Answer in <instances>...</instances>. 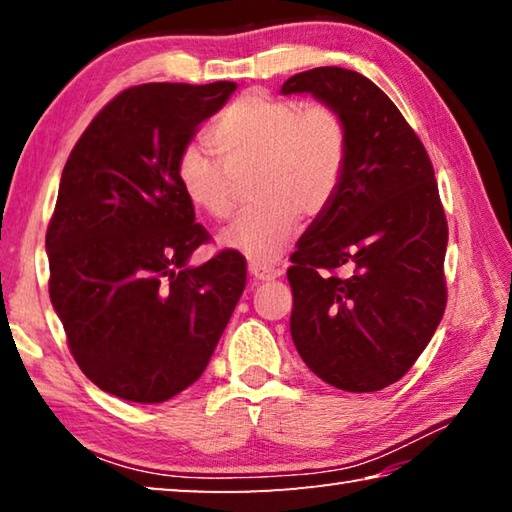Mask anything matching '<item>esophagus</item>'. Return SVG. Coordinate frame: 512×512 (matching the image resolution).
Listing matches in <instances>:
<instances>
[{"mask_svg": "<svg viewBox=\"0 0 512 512\" xmlns=\"http://www.w3.org/2000/svg\"><path fill=\"white\" fill-rule=\"evenodd\" d=\"M248 271H250V275L255 277L257 282H268V280H275V277L282 275V268L280 266L259 264V262H250L248 264Z\"/></svg>", "mask_w": 512, "mask_h": 512, "instance_id": "obj_1", "label": "esophagus"}]
</instances>
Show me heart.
<instances>
[{
	"instance_id": "obj_1",
	"label": "heart",
	"mask_w": 512,
	"mask_h": 512,
	"mask_svg": "<svg viewBox=\"0 0 512 512\" xmlns=\"http://www.w3.org/2000/svg\"><path fill=\"white\" fill-rule=\"evenodd\" d=\"M216 160L198 146L178 155L176 178L189 205L214 221L228 219L237 183L255 201L228 225L219 244L271 264L291 239L300 214L318 216L339 189L350 153L348 121L329 103L241 94L207 131Z\"/></svg>"
}]
</instances>
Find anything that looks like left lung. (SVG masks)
I'll use <instances>...</instances> for the list:
<instances>
[{"label": "left lung", "instance_id": "1", "mask_svg": "<svg viewBox=\"0 0 512 512\" xmlns=\"http://www.w3.org/2000/svg\"><path fill=\"white\" fill-rule=\"evenodd\" d=\"M348 121L339 189L298 241L287 271L291 336L309 370L348 393L395 384L445 314L447 219L424 144L375 83L316 67L282 85Z\"/></svg>", "mask_w": 512, "mask_h": 512}]
</instances>
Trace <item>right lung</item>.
Here are the masks:
<instances>
[{"label":"right lung","instance_id":"add662e5","mask_svg":"<svg viewBox=\"0 0 512 512\" xmlns=\"http://www.w3.org/2000/svg\"><path fill=\"white\" fill-rule=\"evenodd\" d=\"M235 83H144L101 108L69 153L47 228L49 298L83 375L158 404L203 375L246 287V259L221 250L176 178L198 124Z\"/></svg>","mask_w":512,"mask_h":512}]
</instances>
